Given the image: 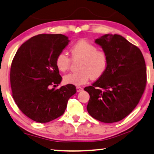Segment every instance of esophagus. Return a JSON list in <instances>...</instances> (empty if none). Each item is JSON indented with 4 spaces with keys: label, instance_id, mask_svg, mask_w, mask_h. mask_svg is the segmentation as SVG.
Segmentation results:
<instances>
[{
    "label": "esophagus",
    "instance_id": "34e87169",
    "mask_svg": "<svg viewBox=\"0 0 154 154\" xmlns=\"http://www.w3.org/2000/svg\"><path fill=\"white\" fill-rule=\"evenodd\" d=\"M82 90H83V89L81 87H76V91L77 92H80V91H82Z\"/></svg>",
    "mask_w": 154,
    "mask_h": 154
}]
</instances>
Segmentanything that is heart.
I'll use <instances>...</instances> for the list:
<instances>
[{
	"mask_svg": "<svg viewBox=\"0 0 154 154\" xmlns=\"http://www.w3.org/2000/svg\"><path fill=\"white\" fill-rule=\"evenodd\" d=\"M72 59L79 60V70L67 74L63 77L66 84L80 85L86 83L89 79L95 80L100 78L106 70L108 63L107 53L104 50L97 49L95 45L86 40H80L70 48ZM71 58L61 52L56 58V65L60 72H65L69 69Z\"/></svg>",
	"mask_w": 154,
	"mask_h": 154,
	"instance_id": "heart-1",
	"label": "heart"
}]
</instances>
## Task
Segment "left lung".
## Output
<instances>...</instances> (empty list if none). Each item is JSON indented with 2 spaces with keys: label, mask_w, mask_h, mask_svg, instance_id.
Returning <instances> with one entry per match:
<instances>
[{
  "label": "left lung",
  "mask_w": 154,
  "mask_h": 154,
  "mask_svg": "<svg viewBox=\"0 0 154 154\" xmlns=\"http://www.w3.org/2000/svg\"><path fill=\"white\" fill-rule=\"evenodd\" d=\"M95 42L106 52V70L86 87L89 114L104 123L117 122L134 109L144 93L147 69L140 50L119 35L106 34Z\"/></svg>",
  "instance_id": "1"
}]
</instances>
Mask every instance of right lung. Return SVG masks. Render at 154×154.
Returning <instances> with one entry per match:
<instances>
[{
  "mask_svg": "<svg viewBox=\"0 0 154 154\" xmlns=\"http://www.w3.org/2000/svg\"><path fill=\"white\" fill-rule=\"evenodd\" d=\"M69 40L61 34H40L19 48L11 63L12 96L19 109L30 119L47 123L59 117L76 88L68 84L58 89L62 80L56 58Z\"/></svg>",
  "mask_w": 154,
  "mask_h": 154,
  "instance_id": "1",
  "label": "right lung"
}]
</instances>
